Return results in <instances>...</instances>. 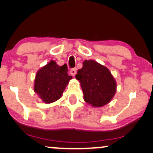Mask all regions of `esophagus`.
Masks as SVG:
<instances>
[{
	"instance_id": "obj_1",
	"label": "esophagus",
	"mask_w": 153,
	"mask_h": 153,
	"mask_svg": "<svg viewBox=\"0 0 153 153\" xmlns=\"http://www.w3.org/2000/svg\"><path fill=\"white\" fill-rule=\"evenodd\" d=\"M70 73H71V74L72 75V76H75V74H76V68H74L71 69Z\"/></svg>"
}]
</instances>
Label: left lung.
<instances>
[{
  "label": "left lung",
  "mask_w": 153,
  "mask_h": 153,
  "mask_svg": "<svg viewBox=\"0 0 153 153\" xmlns=\"http://www.w3.org/2000/svg\"><path fill=\"white\" fill-rule=\"evenodd\" d=\"M76 78L81 83L83 99L95 107L108 103L116 93V83L109 70L94 60H85Z\"/></svg>",
  "instance_id": "obj_1"
}]
</instances>
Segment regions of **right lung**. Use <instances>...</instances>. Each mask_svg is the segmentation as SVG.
I'll return each mask as SVG.
<instances>
[{"mask_svg":"<svg viewBox=\"0 0 153 153\" xmlns=\"http://www.w3.org/2000/svg\"><path fill=\"white\" fill-rule=\"evenodd\" d=\"M67 64L59 66L53 60L40 69L35 79L34 91L45 103H51L61 97L69 81Z\"/></svg>","mask_w":153,"mask_h":153,"instance_id":"right-lung-1","label":"right lung"}]
</instances>
